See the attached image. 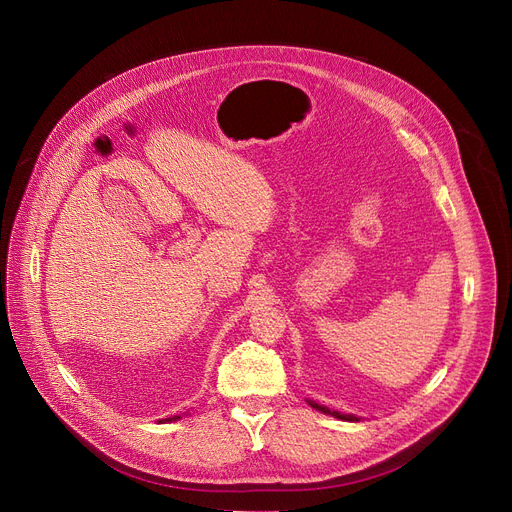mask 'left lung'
Here are the masks:
<instances>
[{
	"mask_svg": "<svg viewBox=\"0 0 512 512\" xmlns=\"http://www.w3.org/2000/svg\"><path fill=\"white\" fill-rule=\"evenodd\" d=\"M309 405H311L313 409L321 411V413L332 415V417H336V419H342V421H359V417H355V415H344V413H338V411H330L328 407H324V405H317V402H313V400H309Z\"/></svg>",
	"mask_w": 512,
	"mask_h": 512,
	"instance_id": "left-lung-1",
	"label": "left lung"
}]
</instances>
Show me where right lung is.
Masks as SVG:
<instances>
[{
  "instance_id": "add662e5",
  "label": "right lung",
  "mask_w": 512,
  "mask_h": 512,
  "mask_svg": "<svg viewBox=\"0 0 512 512\" xmlns=\"http://www.w3.org/2000/svg\"><path fill=\"white\" fill-rule=\"evenodd\" d=\"M176 419H180V417L176 415V417H168V419H164V421H176Z\"/></svg>"
}]
</instances>
